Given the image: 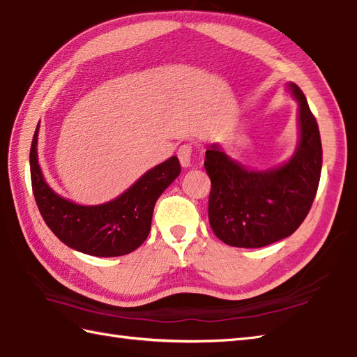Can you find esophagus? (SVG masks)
I'll return each mask as SVG.
<instances>
[{"instance_id": "1", "label": "esophagus", "mask_w": 357, "mask_h": 357, "mask_svg": "<svg viewBox=\"0 0 357 357\" xmlns=\"http://www.w3.org/2000/svg\"><path fill=\"white\" fill-rule=\"evenodd\" d=\"M192 153H193V146L190 143L182 144L178 149V158L182 167H188V165L192 164Z\"/></svg>"}]
</instances>
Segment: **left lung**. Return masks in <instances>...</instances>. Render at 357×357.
I'll return each instance as SVG.
<instances>
[{"instance_id": "left-lung-1", "label": "left lung", "mask_w": 357, "mask_h": 357, "mask_svg": "<svg viewBox=\"0 0 357 357\" xmlns=\"http://www.w3.org/2000/svg\"><path fill=\"white\" fill-rule=\"evenodd\" d=\"M289 89L300 106V143L287 162L257 172L231 160L219 144L205 152L210 225L229 246L261 248L294 234L317 196L322 167L318 123L303 91L295 84Z\"/></svg>"}]
</instances>
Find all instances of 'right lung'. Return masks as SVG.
I'll use <instances>...</instances> for the list:
<instances>
[{"instance_id":"1","label":"right lung","mask_w":357,"mask_h":357,"mask_svg":"<svg viewBox=\"0 0 357 357\" xmlns=\"http://www.w3.org/2000/svg\"><path fill=\"white\" fill-rule=\"evenodd\" d=\"M38 132L30 149V176L40 216L66 246L96 257H119L144 243L153 206L161 193L181 173L176 156L144 173L117 199L102 205H77L53 192L38 164Z\"/></svg>"}]
</instances>
